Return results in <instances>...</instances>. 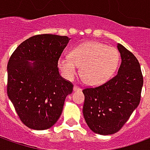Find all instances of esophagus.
<instances>
[{
	"label": "esophagus",
	"mask_w": 150,
	"mask_h": 150,
	"mask_svg": "<svg viewBox=\"0 0 150 150\" xmlns=\"http://www.w3.org/2000/svg\"><path fill=\"white\" fill-rule=\"evenodd\" d=\"M73 90H74L75 91H80L82 90V88H79V87H78V86H74Z\"/></svg>",
	"instance_id": "1"
}]
</instances>
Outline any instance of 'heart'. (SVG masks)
<instances>
[{
	"instance_id": "obj_1",
	"label": "heart",
	"mask_w": 150,
	"mask_h": 150,
	"mask_svg": "<svg viewBox=\"0 0 150 150\" xmlns=\"http://www.w3.org/2000/svg\"><path fill=\"white\" fill-rule=\"evenodd\" d=\"M119 51L104 43L91 42L76 46L70 56H62L59 67L63 75L72 80L81 67L80 73L84 81L91 86L103 84L110 79L118 67Z\"/></svg>"
}]
</instances>
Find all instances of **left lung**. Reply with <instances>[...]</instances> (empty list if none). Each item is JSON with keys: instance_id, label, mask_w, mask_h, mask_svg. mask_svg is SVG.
Listing matches in <instances>:
<instances>
[{"instance_id": "left-lung-1", "label": "left lung", "mask_w": 150, "mask_h": 150, "mask_svg": "<svg viewBox=\"0 0 150 150\" xmlns=\"http://www.w3.org/2000/svg\"><path fill=\"white\" fill-rule=\"evenodd\" d=\"M121 57L118 73L96 88L83 90V113L88 127L101 135L118 132L138 106L143 76L138 60L132 52L118 44Z\"/></svg>"}]
</instances>
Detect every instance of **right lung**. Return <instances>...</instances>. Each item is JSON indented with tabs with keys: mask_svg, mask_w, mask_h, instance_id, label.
I'll use <instances>...</instances> for the list:
<instances>
[{
	"mask_svg": "<svg viewBox=\"0 0 150 150\" xmlns=\"http://www.w3.org/2000/svg\"><path fill=\"white\" fill-rule=\"evenodd\" d=\"M69 40L55 34L35 35L21 42L9 58L7 94L21 122L30 129L52 127L73 91V84L59 75L58 67Z\"/></svg>",
	"mask_w": 150,
	"mask_h": 150,
	"instance_id": "right-lung-1",
	"label": "right lung"
}]
</instances>
